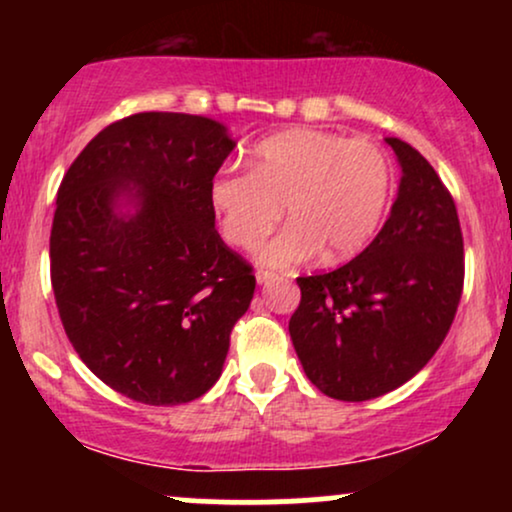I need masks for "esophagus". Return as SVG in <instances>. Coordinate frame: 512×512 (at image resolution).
I'll use <instances>...</instances> for the list:
<instances>
[{
  "label": "esophagus",
  "instance_id": "1",
  "mask_svg": "<svg viewBox=\"0 0 512 512\" xmlns=\"http://www.w3.org/2000/svg\"><path fill=\"white\" fill-rule=\"evenodd\" d=\"M255 279H257V284H269V281L276 279V274L267 272V269H260V272L255 274Z\"/></svg>",
  "mask_w": 512,
  "mask_h": 512
}]
</instances>
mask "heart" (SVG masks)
<instances>
[{"instance_id": "heart-1", "label": "heart", "mask_w": 512, "mask_h": 512, "mask_svg": "<svg viewBox=\"0 0 512 512\" xmlns=\"http://www.w3.org/2000/svg\"><path fill=\"white\" fill-rule=\"evenodd\" d=\"M390 185V161L368 139L289 129L252 146L248 173L219 170L209 204L221 236L240 250L257 248L285 207L291 223L260 250L262 264L291 267L317 250L325 262H344L378 233Z\"/></svg>"}]
</instances>
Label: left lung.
<instances>
[{
	"label": "left lung",
	"instance_id": "obj_1",
	"mask_svg": "<svg viewBox=\"0 0 512 512\" xmlns=\"http://www.w3.org/2000/svg\"><path fill=\"white\" fill-rule=\"evenodd\" d=\"M385 142L402 168L390 219L344 267L296 279L293 349L310 383L342 402H366L414 378L443 344L464 284L448 187L414 146Z\"/></svg>",
	"mask_w": 512,
	"mask_h": 512
}]
</instances>
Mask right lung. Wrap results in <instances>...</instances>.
Returning a JSON list of instances; mask_svg holds the SVG:
<instances>
[{"label": "right lung", "instance_id": "right-lung-1", "mask_svg": "<svg viewBox=\"0 0 512 512\" xmlns=\"http://www.w3.org/2000/svg\"><path fill=\"white\" fill-rule=\"evenodd\" d=\"M221 122L137 113L98 132L57 192L50 279L93 375L173 407L219 380L255 274L214 228L209 182L233 151Z\"/></svg>", "mask_w": 512, "mask_h": 512}]
</instances>
